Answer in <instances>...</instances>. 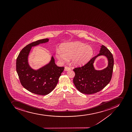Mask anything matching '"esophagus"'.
Listing matches in <instances>:
<instances>
[{
	"label": "esophagus",
	"instance_id": "esophagus-1",
	"mask_svg": "<svg viewBox=\"0 0 132 132\" xmlns=\"http://www.w3.org/2000/svg\"><path fill=\"white\" fill-rule=\"evenodd\" d=\"M71 70V68L68 67L66 66L64 68V70L65 71H69V70Z\"/></svg>",
	"mask_w": 132,
	"mask_h": 132
}]
</instances>
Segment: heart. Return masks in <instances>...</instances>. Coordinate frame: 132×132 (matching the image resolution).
<instances>
[{
  "instance_id": "1",
  "label": "heart",
  "mask_w": 132,
  "mask_h": 132,
  "mask_svg": "<svg viewBox=\"0 0 132 132\" xmlns=\"http://www.w3.org/2000/svg\"><path fill=\"white\" fill-rule=\"evenodd\" d=\"M93 48L81 42H74L62 45L61 49L56 50V56L62 62L68 61L71 58L73 64L82 65L90 60L93 55Z\"/></svg>"
}]
</instances>
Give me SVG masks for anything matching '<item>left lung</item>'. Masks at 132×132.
I'll list each match as a JSON object with an SVG mask.
<instances>
[{
  "mask_svg": "<svg viewBox=\"0 0 132 132\" xmlns=\"http://www.w3.org/2000/svg\"><path fill=\"white\" fill-rule=\"evenodd\" d=\"M103 55L108 60V67L103 70H95L93 63L98 56ZM114 60L111 51L102 45L100 53L91 59L84 65L75 68L73 81L77 89L82 93L91 95L99 92L105 87L111 81L113 71Z\"/></svg>",
  "mask_w": 132,
  "mask_h": 132,
  "instance_id": "8db88e82",
  "label": "left lung"
}]
</instances>
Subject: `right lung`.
<instances>
[{
  "label": "right lung",
  "instance_id": "add662e5",
  "mask_svg": "<svg viewBox=\"0 0 132 132\" xmlns=\"http://www.w3.org/2000/svg\"><path fill=\"white\" fill-rule=\"evenodd\" d=\"M48 40L43 39L29 43L22 49L17 58L16 69L21 85L36 95H45L53 91L64 70V67L55 64L53 56L48 64L37 70H34L29 66L28 57L32 47L46 43Z\"/></svg>",
  "mask_w": 132,
  "mask_h": 132
}]
</instances>
